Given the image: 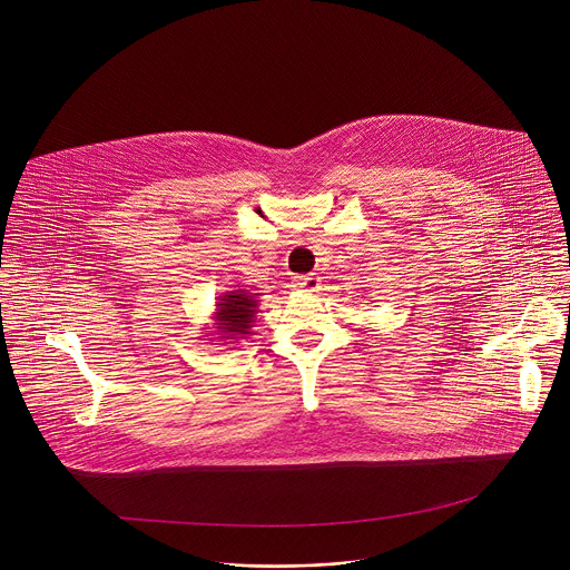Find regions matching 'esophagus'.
<instances>
[{
    "mask_svg": "<svg viewBox=\"0 0 570 570\" xmlns=\"http://www.w3.org/2000/svg\"><path fill=\"white\" fill-rule=\"evenodd\" d=\"M294 287L303 289V292H316L318 289V278L314 274H305V276H296L294 278Z\"/></svg>",
    "mask_w": 570,
    "mask_h": 570,
    "instance_id": "esophagus-1",
    "label": "esophagus"
}]
</instances>
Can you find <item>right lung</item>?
Wrapping results in <instances>:
<instances>
[{
	"label": "right lung",
	"instance_id": "1",
	"mask_svg": "<svg viewBox=\"0 0 570 570\" xmlns=\"http://www.w3.org/2000/svg\"><path fill=\"white\" fill-rule=\"evenodd\" d=\"M217 301L219 303L215 305L217 309L213 314L215 337L208 340L235 344V340H244L245 335H249L258 314L256 294H249L247 289H235L222 294Z\"/></svg>",
	"mask_w": 570,
	"mask_h": 570
}]
</instances>
